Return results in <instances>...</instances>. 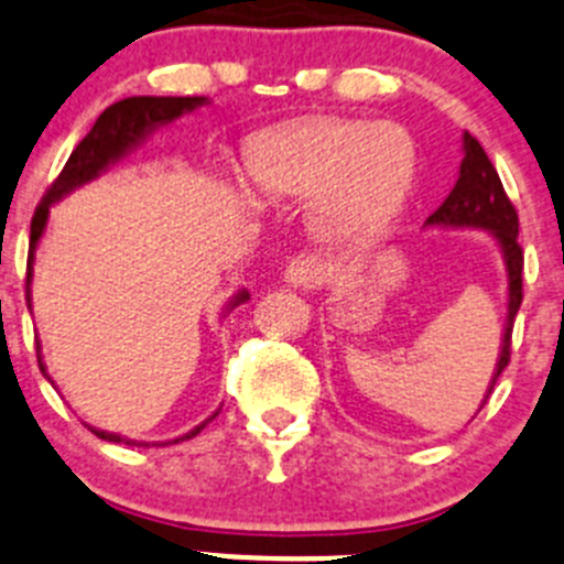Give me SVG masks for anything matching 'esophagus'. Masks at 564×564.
<instances>
[{"mask_svg": "<svg viewBox=\"0 0 564 564\" xmlns=\"http://www.w3.org/2000/svg\"><path fill=\"white\" fill-rule=\"evenodd\" d=\"M328 275H330V267L325 264L319 256H294L286 264V270H283L286 283H292V286H303V289L319 286V283H325V278Z\"/></svg>", "mask_w": 564, "mask_h": 564, "instance_id": "obj_1", "label": "esophagus"}]
</instances>
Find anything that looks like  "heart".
<instances>
[{
    "label": "heart",
    "instance_id": "1",
    "mask_svg": "<svg viewBox=\"0 0 564 564\" xmlns=\"http://www.w3.org/2000/svg\"><path fill=\"white\" fill-rule=\"evenodd\" d=\"M417 170L414 139L394 122L323 119L267 135L250 155L256 186L319 197L314 225L330 245L376 239L403 208Z\"/></svg>",
    "mask_w": 564,
    "mask_h": 564
}]
</instances>
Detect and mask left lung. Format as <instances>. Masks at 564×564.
<instances>
[{
	"instance_id": "8db88e82",
	"label": "left lung",
	"mask_w": 564,
	"mask_h": 564,
	"mask_svg": "<svg viewBox=\"0 0 564 564\" xmlns=\"http://www.w3.org/2000/svg\"><path fill=\"white\" fill-rule=\"evenodd\" d=\"M462 166L459 181L451 194L442 199L440 208L423 223V228H451V230H487L501 247L503 267H507V319H503L501 350H498L496 372L489 381L481 406L496 387L498 376L509 365V345H512V325L523 300V250L518 245V210L509 203L503 183L496 166L487 158L484 147L465 133L462 139Z\"/></svg>"
}]
</instances>
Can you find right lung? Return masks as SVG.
<instances>
[{"label": "right lung", "instance_id": "obj_1", "mask_svg": "<svg viewBox=\"0 0 564 564\" xmlns=\"http://www.w3.org/2000/svg\"><path fill=\"white\" fill-rule=\"evenodd\" d=\"M203 105H208V97H128V99H119V102H113L110 108H105L102 113H99V119L94 122V128L88 130L86 139L75 147V152L68 155L63 172L57 175V181L52 183L50 192L44 194V199H41L39 208H35L33 225H30L28 306H30V281H33V258H35V250H39L41 236H44V230H46V223H50L52 205L61 203V199L66 197V194L75 192V188L86 186V183L97 181L99 175H105V172H108L113 163H119L122 158H128L130 152L139 150V147L147 141V135L155 133L158 128H163V124H172L175 119H181V116L203 108ZM247 300H250V292H247V289H239V292L228 300V308H225V314L234 312L236 306H241V303H247ZM39 367H41V372L46 376V365L41 356H39ZM217 414L219 412H214L208 420H203L199 425H194L192 431H186V434L177 436V440L163 442V445L192 440V436H197L199 431L210 423V420L217 417ZM88 429H91V425H88ZM91 431L99 436V440H108V442H124V445H150V442H135V440H128V436L110 434V431H102V429H91Z\"/></svg>", "mask_w": 564, "mask_h": 564}]
</instances>
